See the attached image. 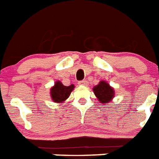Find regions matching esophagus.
Returning <instances> with one entry per match:
<instances>
[{"label": "esophagus", "mask_w": 159, "mask_h": 159, "mask_svg": "<svg viewBox=\"0 0 159 159\" xmlns=\"http://www.w3.org/2000/svg\"><path fill=\"white\" fill-rule=\"evenodd\" d=\"M78 84H79L80 86H87L88 82L86 81V80H82V81H81V82H78Z\"/></svg>", "instance_id": "1"}]
</instances>
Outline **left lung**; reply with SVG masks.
<instances>
[{
    "instance_id": "left-lung-1",
    "label": "left lung",
    "mask_w": 159,
    "mask_h": 159,
    "mask_svg": "<svg viewBox=\"0 0 159 159\" xmlns=\"http://www.w3.org/2000/svg\"><path fill=\"white\" fill-rule=\"evenodd\" d=\"M93 91L98 101L103 104L111 102L115 95L114 89L105 81H101L97 86H94Z\"/></svg>"
}]
</instances>
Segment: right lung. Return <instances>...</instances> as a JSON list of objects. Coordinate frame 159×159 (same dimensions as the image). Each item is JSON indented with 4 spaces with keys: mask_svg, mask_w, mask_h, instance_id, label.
I'll list each match as a JSON object with an SVG mask.
<instances>
[{
    "mask_svg": "<svg viewBox=\"0 0 159 159\" xmlns=\"http://www.w3.org/2000/svg\"><path fill=\"white\" fill-rule=\"evenodd\" d=\"M73 89H74L73 84L69 86H64L62 82H61L60 81H57L55 83L54 86L51 88L50 90L52 99L55 102H58V103L65 102V100L69 98Z\"/></svg>",
    "mask_w": 159,
    "mask_h": 159,
    "instance_id": "add662e5",
    "label": "right lung"
}]
</instances>
